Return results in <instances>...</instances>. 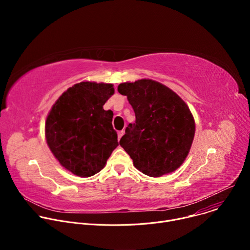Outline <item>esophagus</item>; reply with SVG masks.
Masks as SVG:
<instances>
[{
    "label": "esophagus",
    "instance_id": "1",
    "mask_svg": "<svg viewBox=\"0 0 250 250\" xmlns=\"http://www.w3.org/2000/svg\"><path fill=\"white\" fill-rule=\"evenodd\" d=\"M124 133H125V131H124V130H122V131H119V132H118V138H119V140L122 138V136L124 135Z\"/></svg>",
    "mask_w": 250,
    "mask_h": 250
}]
</instances>
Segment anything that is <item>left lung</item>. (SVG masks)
I'll return each instance as SVG.
<instances>
[{
	"label": "left lung",
	"mask_w": 250,
	"mask_h": 250,
	"mask_svg": "<svg viewBox=\"0 0 250 250\" xmlns=\"http://www.w3.org/2000/svg\"><path fill=\"white\" fill-rule=\"evenodd\" d=\"M135 114L120 145L136 169L160 177L179 168L186 159L195 135V121L186 103L165 85L141 79L122 83Z\"/></svg>",
	"instance_id": "obj_1"
}]
</instances>
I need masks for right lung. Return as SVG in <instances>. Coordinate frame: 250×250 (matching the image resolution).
<instances>
[{
  "mask_svg": "<svg viewBox=\"0 0 250 250\" xmlns=\"http://www.w3.org/2000/svg\"><path fill=\"white\" fill-rule=\"evenodd\" d=\"M114 93L113 84L81 82L52 105L45 123L47 145L74 175L90 177L100 172L119 146L113 112L103 108Z\"/></svg>",
  "mask_w": 250,
  "mask_h": 250,
  "instance_id": "obj_1",
  "label": "right lung"
}]
</instances>
